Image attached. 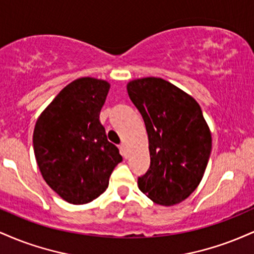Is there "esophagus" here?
I'll list each match as a JSON object with an SVG mask.
<instances>
[{
  "label": "esophagus",
  "mask_w": 254,
  "mask_h": 254,
  "mask_svg": "<svg viewBox=\"0 0 254 254\" xmlns=\"http://www.w3.org/2000/svg\"><path fill=\"white\" fill-rule=\"evenodd\" d=\"M119 149H121L122 155H123L124 157H127V156H129V153H127V144H125V143H122L121 145H119Z\"/></svg>",
  "instance_id": "1"
}]
</instances>
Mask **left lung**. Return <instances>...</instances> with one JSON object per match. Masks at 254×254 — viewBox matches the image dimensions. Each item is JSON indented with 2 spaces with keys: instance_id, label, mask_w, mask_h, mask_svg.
<instances>
[{
  "instance_id": "1",
  "label": "left lung",
  "mask_w": 254,
  "mask_h": 254,
  "mask_svg": "<svg viewBox=\"0 0 254 254\" xmlns=\"http://www.w3.org/2000/svg\"><path fill=\"white\" fill-rule=\"evenodd\" d=\"M127 94L143 117L150 166L138 189L154 203L174 205L197 189L211 151V132L191 95L160 77L132 80Z\"/></svg>"
}]
</instances>
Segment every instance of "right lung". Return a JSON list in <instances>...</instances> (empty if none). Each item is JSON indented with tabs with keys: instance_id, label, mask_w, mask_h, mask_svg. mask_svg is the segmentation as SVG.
I'll return each instance as SVG.
<instances>
[{
	"instance_id": "obj_1",
	"label": "right lung",
	"mask_w": 254,
	"mask_h": 254,
	"mask_svg": "<svg viewBox=\"0 0 254 254\" xmlns=\"http://www.w3.org/2000/svg\"><path fill=\"white\" fill-rule=\"evenodd\" d=\"M110 83L81 77L65 86L43 111L33 131V149L46 184L71 204H86L109 186L123 157L107 141L99 115Z\"/></svg>"
}]
</instances>
